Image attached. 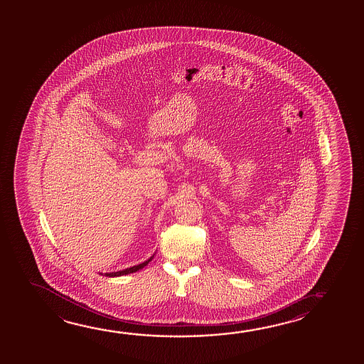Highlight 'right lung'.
<instances>
[{"instance_id": "obj_1", "label": "right lung", "mask_w": 364, "mask_h": 364, "mask_svg": "<svg viewBox=\"0 0 364 364\" xmlns=\"http://www.w3.org/2000/svg\"><path fill=\"white\" fill-rule=\"evenodd\" d=\"M155 255V254H154ZM154 255L147 259L146 262H141V264H138V265H134V267H131V268L123 269V270H118V272H112V273H104L105 277H120V275H127L131 274V273H134V272H137V270H141V269H144L147 264H149L152 259H154ZM102 275V273H100Z\"/></svg>"}]
</instances>
